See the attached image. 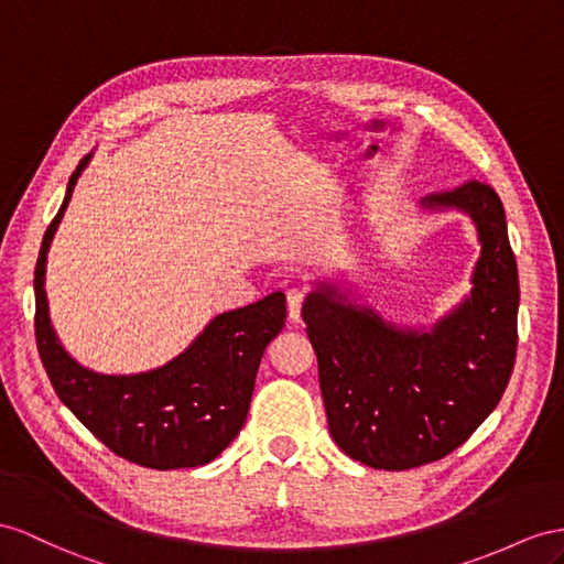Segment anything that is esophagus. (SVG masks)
<instances>
[{
	"label": "esophagus",
	"instance_id": "1",
	"mask_svg": "<svg viewBox=\"0 0 564 564\" xmlns=\"http://www.w3.org/2000/svg\"><path fill=\"white\" fill-rule=\"evenodd\" d=\"M302 300H305V295H302V291H297V288H293V291H288V319H291L293 324L300 322Z\"/></svg>",
	"mask_w": 564,
	"mask_h": 564
}]
</instances>
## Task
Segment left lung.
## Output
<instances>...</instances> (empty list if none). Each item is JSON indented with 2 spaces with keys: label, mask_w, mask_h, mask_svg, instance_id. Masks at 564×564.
I'll return each instance as SVG.
<instances>
[{
  "label": "left lung",
  "mask_w": 564,
  "mask_h": 564,
  "mask_svg": "<svg viewBox=\"0 0 564 564\" xmlns=\"http://www.w3.org/2000/svg\"><path fill=\"white\" fill-rule=\"evenodd\" d=\"M420 212L465 214L481 248L471 291L436 324L408 326L357 305L345 273L316 279L302 302L330 436L386 471L429 465L465 443L496 410L517 352L519 279L498 193L469 181L424 197Z\"/></svg>",
  "instance_id": "obj_1"
}]
</instances>
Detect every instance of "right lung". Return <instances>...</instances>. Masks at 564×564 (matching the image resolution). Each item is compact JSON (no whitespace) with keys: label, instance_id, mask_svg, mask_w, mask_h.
I'll return each instance as SVG.
<instances>
[{"label":"right lung","instance_id":"1","mask_svg":"<svg viewBox=\"0 0 564 564\" xmlns=\"http://www.w3.org/2000/svg\"><path fill=\"white\" fill-rule=\"evenodd\" d=\"M93 154L78 162L62 207L42 238L33 281L40 359L59 400L109 451L162 471L207 465L248 420L259 362L285 326V295L271 293L248 307L214 316L181 355L162 367L102 373L80 365L52 326L45 273L54 234Z\"/></svg>","mask_w":564,"mask_h":564}]
</instances>
